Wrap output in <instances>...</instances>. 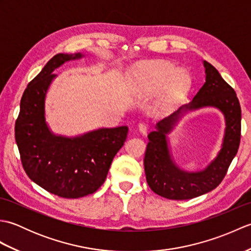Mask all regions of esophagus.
<instances>
[{"label": "esophagus", "mask_w": 251, "mask_h": 251, "mask_svg": "<svg viewBox=\"0 0 251 251\" xmlns=\"http://www.w3.org/2000/svg\"><path fill=\"white\" fill-rule=\"evenodd\" d=\"M138 129L141 132V134L145 136L147 135L148 129H149V126L146 124V123H139V125H138Z\"/></svg>", "instance_id": "obj_1"}]
</instances>
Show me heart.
Here are the masks:
<instances>
[{
  "mask_svg": "<svg viewBox=\"0 0 251 251\" xmlns=\"http://www.w3.org/2000/svg\"><path fill=\"white\" fill-rule=\"evenodd\" d=\"M132 78L145 93H155L163 89L161 103L166 110H172L189 93L192 77L185 69H177L168 61L140 63L132 69Z\"/></svg>",
  "mask_w": 251,
  "mask_h": 251,
  "instance_id": "heart-1",
  "label": "heart"
}]
</instances>
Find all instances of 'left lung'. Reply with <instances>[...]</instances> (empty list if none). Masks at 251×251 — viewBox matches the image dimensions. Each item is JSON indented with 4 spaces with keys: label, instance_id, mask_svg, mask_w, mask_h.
<instances>
[{
    "label": "left lung",
    "instance_id": "8db88e82",
    "mask_svg": "<svg viewBox=\"0 0 251 251\" xmlns=\"http://www.w3.org/2000/svg\"><path fill=\"white\" fill-rule=\"evenodd\" d=\"M206 82L189 104L159 121L155 130L148 135L145 159L147 182L151 190L168 200H191L216 189L225 178L241 142L242 110L234 90L217 69L204 61ZM212 106L226 119V131L222 150L208 166L200 172H185L174 163L169 152L167 135L188 110Z\"/></svg>",
    "mask_w": 251,
    "mask_h": 251
}]
</instances>
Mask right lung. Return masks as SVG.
<instances>
[{
    "label": "right lung",
    "mask_w": 251,
    "mask_h": 251,
    "mask_svg": "<svg viewBox=\"0 0 251 251\" xmlns=\"http://www.w3.org/2000/svg\"><path fill=\"white\" fill-rule=\"evenodd\" d=\"M82 54H57L28 84L20 101L15 139L28 177L63 199L93 194L103 184L128 127L100 128L77 137L52 134L45 121V98L55 69Z\"/></svg>",
    "instance_id": "obj_1"
}]
</instances>
